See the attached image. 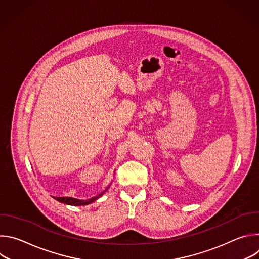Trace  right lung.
I'll use <instances>...</instances> for the list:
<instances>
[{"label":"right lung","instance_id":"1","mask_svg":"<svg viewBox=\"0 0 259 259\" xmlns=\"http://www.w3.org/2000/svg\"><path fill=\"white\" fill-rule=\"evenodd\" d=\"M107 190V189H106ZM105 190V191H106ZM104 191V192H105ZM104 192H102L101 194H99L98 196L96 197H93L89 200H78V199H75V198H70V197H57L55 198V200H57L58 202L60 203H63V204H66V205H71V206H85V205H88V204H91L93 203L94 201H96L98 198H100Z\"/></svg>","mask_w":259,"mask_h":259}]
</instances>
